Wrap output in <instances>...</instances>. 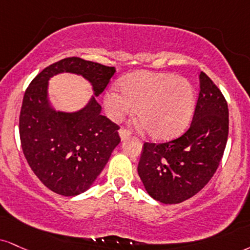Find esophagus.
Listing matches in <instances>:
<instances>
[{"instance_id": "34e87169", "label": "esophagus", "mask_w": 250, "mask_h": 250, "mask_svg": "<svg viewBox=\"0 0 250 250\" xmlns=\"http://www.w3.org/2000/svg\"><path fill=\"white\" fill-rule=\"evenodd\" d=\"M119 134H120V137H121L122 141H125L129 136H130V131L127 130V129H125V128L120 129Z\"/></svg>"}]
</instances>
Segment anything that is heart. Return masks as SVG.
Returning a JSON list of instances; mask_svg holds the SVG:
<instances>
[{
	"instance_id": "obj_1",
	"label": "heart",
	"mask_w": 250,
	"mask_h": 250,
	"mask_svg": "<svg viewBox=\"0 0 250 250\" xmlns=\"http://www.w3.org/2000/svg\"><path fill=\"white\" fill-rule=\"evenodd\" d=\"M122 88L113 86L104 106L114 121L135 113L150 136L174 137L185 129L194 109V89L188 79L173 73L141 71L125 78Z\"/></svg>"
}]
</instances>
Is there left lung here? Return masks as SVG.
<instances>
[{
    "label": "left lung",
    "mask_w": 250,
    "mask_h": 250,
    "mask_svg": "<svg viewBox=\"0 0 250 250\" xmlns=\"http://www.w3.org/2000/svg\"><path fill=\"white\" fill-rule=\"evenodd\" d=\"M200 91L190 128L165 143L143 146L138 176L155 200L178 204L197 194L218 169L228 137V106L215 83L200 72Z\"/></svg>",
    "instance_id": "8db88e82"
}]
</instances>
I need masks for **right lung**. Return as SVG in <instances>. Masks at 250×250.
<instances>
[{
  "mask_svg": "<svg viewBox=\"0 0 250 250\" xmlns=\"http://www.w3.org/2000/svg\"><path fill=\"white\" fill-rule=\"evenodd\" d=\"M88 80L95 95L74 113L50 107L48 80L59 73ZM115 67L70 57L45 67L24 93L20 137L26 161L43 184L56 193L73 197L91 188L120 143V127L101 115L95 96L104 91Z\"/></svg>",
  "mask_w": 250,
  "mask_h": 250,
  "instance_id": "right-lung-1",
  "label": "right lung"
}]
</instances>
